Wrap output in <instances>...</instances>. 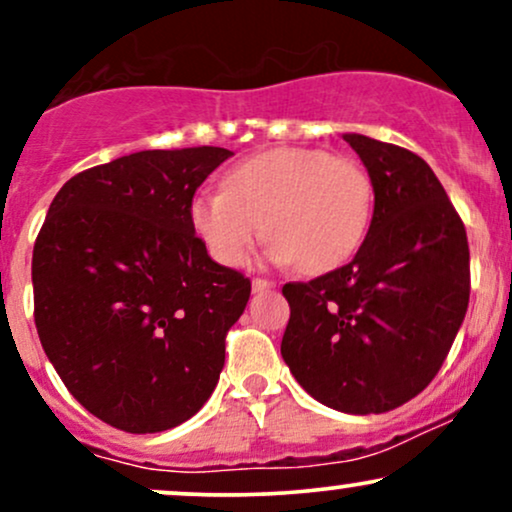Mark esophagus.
<instances>
[{"mask_svg": "<svg viewBox=\"0 0 512 512\" xmlns=\"http://www.w3.org/2000/svg\"><path fill=\"white\" fill-rule=\"evenodd\" d=\"M274 281L272 279H262V276H257V279H252V291L255 293H262V291H269L274 289Z\"/></svg>", "mask_w": 512, "mask_h": 512, "instance_id": "obj_1", "label": "esophagus"}]
</instances>
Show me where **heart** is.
<instances>
[{
	"mask_svg": "<svg viewBox=\"0 0 512 512\" xmlns=\"http://www.w3.org/2000/svg\"><path fill=\"white\" fill-rule=\"evenodd\" d=\"M373 216V185L351 156L276 146L228 168L223 190H199L192 231L219 264L240 267L269 238L279 262L322 274L356 255Z\"/></svg>",
	"mask_w": 512,
	"mask_h": 512,
	"instance_id": "b5f03b06",
	"label": "heart"
}]
</instances>
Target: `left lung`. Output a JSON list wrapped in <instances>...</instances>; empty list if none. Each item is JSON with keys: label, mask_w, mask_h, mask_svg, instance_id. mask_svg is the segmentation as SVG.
<instances>
[{"label": "left lung", "mask_w": 512, "mask_h": 512, "mask_svg": "<svg viewBox=\"0 0 512 512\" xmlns=\"http://www.w3.org/2000/svg\"><path fill=\"white\" fill-rule=\"evenodd\" d=\"M375 192L344 267L291 281L281 356L308 395L346 414H383L436 378L469 305L464 223L421 156L344 134Z\"/></svg>", "instance_id": "obj_1"}]
</instances>
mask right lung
<instances>
[{"label":"right lung","instance_id":"obj_1","mask_svg":"<svg viewBox=\"0 0 512 512\" xmlns=\"http://www.w3.org/2000/svg\"><path fill=\"white\" fill-rule=\"evenodd\" d=\"M228 156L154 149L81 170L35 238L40 344L76 402L120 431H168L219 383L250 279L211 260L190 202Z\"/></svg>","mask_w":512,"mask_h":512}]
</instances>
